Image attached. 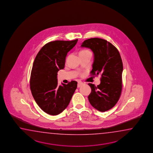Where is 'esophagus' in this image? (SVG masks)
<instances>
[{
    "mask_svg": "<svg viewBox=\"0 0 153 153\" xmlns=\"http://www.w3.org/2000/svg\"><path fill=\"white\" fill-rule=\"evenodd\" d=\"M82 84H83V83L81 81H79L78 84V88H80Z\"/></svg>",
    "mask_w": 153,
    "mask_h": 153,
    "instance_id": "esophagus-1",
    "label": "esophagus"
}]
</instances>
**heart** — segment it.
Returning a JSON list of instances; mask_svg holds the SVG:
<instances>
[{
  "label": "heart",
  "mask_w": 153,
  "mask_h": 153,
  "mask_svg": "<svg viewBox=\"0 0 153 153\" xmlns=\"http://www.w3.org/2000/svg\"><path fill=\"white\" fill-rule=\"evenodd\" d=\"M88 51V50H82L80 52H83V51Z\"/></svg>",
  "instance_id": "1"
}]
</instances>
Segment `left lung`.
Instances as JSON below:
<instances>
[{
  "label": "left lung",
  "instance_id": "1",
  "mask_svg": "<svg viewBox=\"0 0 153 153\" xmlns=\"http://www.w3.org/2000/svg\"><path fill=\"white\" fill-rule=\"evenodd\" d=\"M81 47L91 49L94 54L91 75L101 74V83L96 86L89 83L91 88L88 96L93 107L102 112L111 109L117 104L122 91L123 65L117 49L104 39H87Z\"/></svg>",
  "mask_w": 153,
  "mask_h": 153
}]
</instances>
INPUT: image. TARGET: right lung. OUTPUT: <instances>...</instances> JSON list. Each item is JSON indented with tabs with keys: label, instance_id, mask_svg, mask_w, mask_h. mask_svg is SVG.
<instances>
[{
	"label": "right lung",
	"instance_id": "1",
	"mask_svg": "<svg viewBox=\"0 0 153 153\" xmlns=\"http://www.w3.org/2000/svg\"><path fill=\"white\" fill-rule=\"evenodd\" d=\"M78 39L56 40L46 44L36 55L30 78V88L36 103L47 114L56 115L68 105L78 82L58 85L57 72L65 65L67 53Z\"/></svg>",
	"mask_w": 153,
	"mask_h": 153
}]
</instances>
